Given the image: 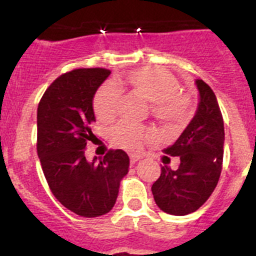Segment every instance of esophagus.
<instances>
[{
    "mask_svg": "<svg viewBox=\"0 0 256 256\" xmlns=\"http://www.w3.org/2000/svg\"><path fill=\"white\" fill-rule=\"evenodd\" d=\"M130 162H132V164H136V162H137L140 159H141V156L136 155V154H130Z\"/></svg>",
    "mask_w": 256,
    "mask_h": 256,
    "instance_id": "1",
    "label": "esophagus"
}]
</instances>
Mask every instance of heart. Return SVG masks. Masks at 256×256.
I'll use <instances>...</instances> for the list:
<instances>
[{"instance_id": "b5f03b06", "label": "heart", "mask_w": 256, "mask_h": 256, "mask_svg": "<svg viewBox=\"0 0 256 256\" xmlns=\"http://www.w3.org/2000/svg\"><path fill=\"white\" fill-rule=\"evenodd\" d=\"M126 83L136 94L148 101L151 114L165 126H177L190 116L191 101L180 91L177 78L158 68H141L124 79L108 82L98 88L94 97V110L98 119L108 120L116 114L120 101V88ZM152 134L144 126L120 123L112 130L115 144L124 148H138L142 140Z\"/></svg>"}]
</instances>
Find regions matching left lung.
I'll list each match as a JSON object with an SVG mask.
<instances>
[{"mask_svg":"<svg viewBox=\"0 0 256 256\" xmlns=\"http://www.w3.org/2000/svg\"><path fill=\"white\" fill-rule=\"evenodd\" d=\"M198 104L188 126L172 146L164 148L180 156V168L162 166V174L151 187L156 205L172 216H187L206 202L216 187L223 162L224 124L212 88L196 79Z\"/></svg>","mask_w":256,"mask_h":256,"instance_id":"8db88e82","label":"left lung"}]
</instances>
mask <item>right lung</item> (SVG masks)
I'll use <instances>...</instances> for the list:
<instances>
[{"mask_svg": "<svg viewBox=\"0 0 256 256\" xmlns=\"http://www.w3.org/2000/svg\"><path fill=\"white\" fill-rule=\"evenodd\" d=\"M110 70L76 69L55 79L37 110V152L52 194L70 212L94 218L114 208L130 169L123 150L86 159L96 122L94 97Z\"/></svg>", "mask_w": 256, "mask_h": 256, "instance_id": "add662e5", "label": "right lung"}]
</instances>
